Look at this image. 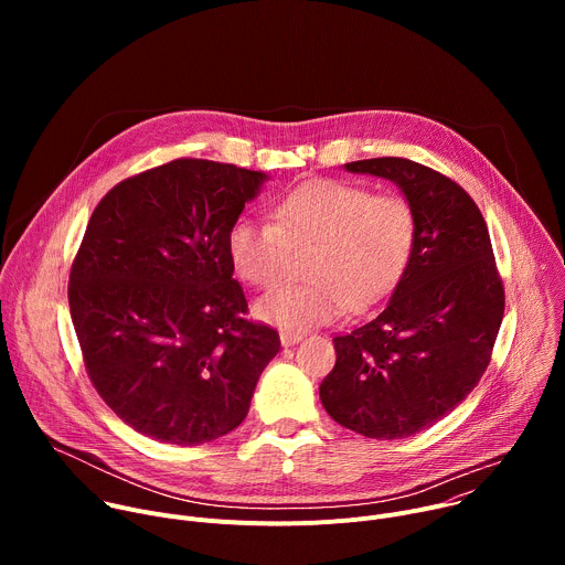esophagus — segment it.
Here are the masks:
<instances>
[{
    "label": "esophagus",
    "mask_w": 565,
    "mask_h": 565,
    "mask_svg": "<svg viewBox=\"0 0 565 565\" xmlns=\"http://www.w3.org/2000/svg\"><path fill=\"white\" fill-rule=\"evenodd\" d=\"M301 338H303V335H299V333H290V331H281V335H279V340H281V344H284V347H295L297 342H301Z\"/></svg>",
    "instance_id": "34e87169"
}]
</instances>
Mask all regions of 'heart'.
Masks as SVG:
<instances>
[{
    "mask_svg": "<svg viewBox=\"0 0 565 565\" xmlns=\"http://www.w3.org/2000/svg\"><path fill=\"white\" fill-rule=\"evenodd\" d=\"M273 221L236 218L227 230L234 273L257 288L275 286L290 250L312 248L306 277L257 299L255 312L286 331L331 324L349 306L369 310L405 275L418 234L414 205L399 194L317 179L286 192Z\"/></svg>",
    "mask_w": 565,
    "mask_h": 565,
    "instance_id": "heart-1",
    "label": "heart"
}]
</instances>
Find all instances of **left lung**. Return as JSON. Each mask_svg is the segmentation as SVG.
Returning <instances> with one entry per match:
<instances>
[{
    "label": "left lung",
    "mask_w": 565,
    "mask_h": 565,
    "mask_svg": "<svg viewBox=\"0 0 565 565\" xmlns=\"http://www.w3.org/2000/svg\"><path fill=\"white\" fill-rule=\"evenodd\" d=\"M347 170L393 181L416 210L418 234L386 308L333 340L338 360L319 397L355 434L407 438L454 412L486 373L505 288L486 218L456 181L397 156Z\"/></svg>",
    "instance_id": "left-lung-1"
}]
</instances>
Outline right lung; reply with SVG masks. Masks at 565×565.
<instances>
[{
  "mask_svg": "<svg viewBox=\"0 0 565 565\" xmlns=\"http://www.w3.org/2000/svg\"><path fill=\"white\" fill-rule=\"evenodd\" d=\"M266 174L177 158L96 205L71 264L68 308L98 395L131 429L203 445L244 423L279 333L246 319L227 230Z\"/></svg>",
  "mask_w": 565,
  "mask_h": 565,
  "instance_id": "right-lung-1",
  "label": "right lung"
}]
</instances>
